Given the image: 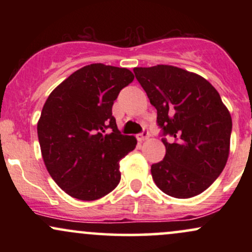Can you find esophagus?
I'll list each match as a JSON object with an SVG mask.
<instances>
[{"instance_id": "1", "label": "esophagus", "mask_w": 252, "mask_h": 252, "mask_svg": "<svg viewBox=\"0 0 252 252\" xmlns=\"http://www.w3.org/2000/svg\"><path fill=\"white\" fill-rule=\"evenodd\" d=\"M148 137H149V131L147 129L143 130L142 134L137 135V140L140 141V142H142V141H146Z\"/></svg>"}]
</instances>
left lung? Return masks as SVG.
I'll return each instance as SVG.
<instances>
[{"label":"left lung","instance_id":"obj_1","mask_svg":"<svg viewBox=\"0 0 252 252\" xmlns=\"http://www.w3.org/2000/svg\"><path fill=\"white\" fill-rule=\"evenodd\" d=\"M158 124L166 155L152 164V176L163 193L178 199L195 196L220 175L230 153L232 120L218 91L199 74L170 65L135 67Z\"/></svg>","mask_w":252,"mask_h":252}]
</instances>
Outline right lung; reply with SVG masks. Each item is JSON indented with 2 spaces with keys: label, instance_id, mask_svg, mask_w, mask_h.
<instances>
[{
  "label": "right lung",
  "instance_id": "right-lung-1",
  "mask_svg": "<svg viewBox=\"0 0 252 252\" xmlns=\"http://www.w3.org/2000/svg\"><path fill=\"white\" fill-rule=\"evenodd\" d=\"M132 80L128 68L91 63L59 84L43 104L37 122L43 162L72 198L97 200L120 182V161L137 141L121 134L112 105Z\"/></svg>",
  "mask_w": 252,
  "mask_h": 252
}]
</instances>
